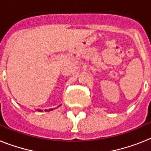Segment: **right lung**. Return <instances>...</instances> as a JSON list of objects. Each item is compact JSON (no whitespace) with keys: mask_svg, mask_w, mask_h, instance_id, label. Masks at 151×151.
<instances>
[{"mask_svg":"<svg viewBox=\"0 0 151 151\" xmlns=\"http://www.w3.org/2000/svg\"><path fill=\"white\" fill-rule=\"evenodd\" d=\"M53 110V109H50V110H45V111H50V110ZM38 110L40 112L43 111V110Z\"/></svg>","mask_w":151,"mask_h":151,"instance_id":"right-lung-1","label":"right lung"}]
</instances>
